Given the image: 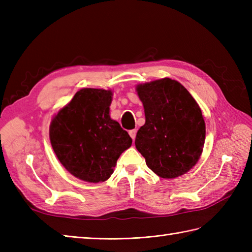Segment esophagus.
<instances>
[{"label":"esophagus","instance_id":"1","mask_svg":"<svg viewBox=\"0 0 252 252\" xmlns=\"http://www.w3.org/2000/svg\"><path fill=\"white\" fill-rule=\"evenodd\" d=\"M129 134L132 137V140L134 141L135 140V136H136V130H130L129 131Z\"/></svg>","mask_w":252,"mask_h":252}]
</instances>
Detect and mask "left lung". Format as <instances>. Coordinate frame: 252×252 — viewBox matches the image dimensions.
Returning <instances> with one entry per match:
<instances>
[{"label":"left lung","mask_w":252,"mask_h":252,"mask_svg":"<svg viewBox=\"0 0 252 252\" xmlns=\"http://www.w3.org/2000/svg\"><path fill=\"white\" fill-rule=\"evenodd\" d=\"M145 125L135 146L147 167L163 179H174L197 163L206 137L200 107L183 85L169 78L137 85Z\"/></svg>","instance_id":"obj_1"}]
</instances>
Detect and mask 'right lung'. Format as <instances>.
<instances>
[{"label": "right lung", "mask_w": 252, "mask_h": 252, "mask_svg": "<svg viewBox=\"0 0 252 252\" xmlns=\"http://www.w3.org/2000/svg\"><path fill=\"white\" fill-rule=\"evenodd\" d=\"M110 91L82 89L52 120L50 138L61 163L76 178L98 183L114 172L132 138L109 116Z\"/></svg>", "instance_id": "right-lung-1"}]
</instances>
